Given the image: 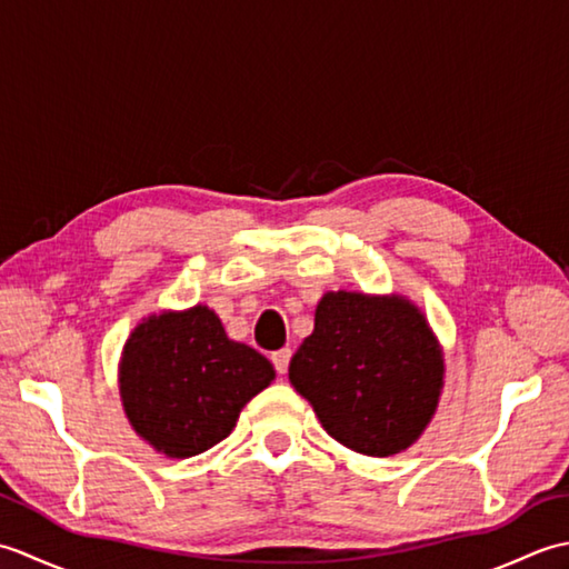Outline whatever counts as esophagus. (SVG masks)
<instances>
[{
  "label": "esophagus",
  "mask_w": 569,
  "mask_h": 569,
  "mask_svg": "<svg viewBox=\"0 0 569 569\" xmlns=\"http://www.w3.org/2000/svg\"><path fill=\"white\" fill-rule=\"evenodd\" d=\"M291 349L288 347H283V349H278V352H273V357H271V361H273V367H276V371L278 373H286L288 371V365H291Z\"/></svg>",
  "instance_id": "esophagus-1"
}]
</instances>
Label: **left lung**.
Wrapping results in <instances>:
<instances>
[{
	"mask_svg": "<svg viewBox=\"0 0 569 569\" xmlns=\"http://www.w3.org/2000/svg\"><path fill=\"white\" fill-rule=\"evenodd\" d=\"M293 389L349 450L413 445L440 401L445 365L426 316L403 296L325 293L288 367Z\"/></svg>",
	"mask_w": 569,
	"mask_h": 569,
	"instance_id": "1",
	"label": "left lung"
}]
</instances>
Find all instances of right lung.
<instances>
[{
  "mask_svg": "<svg viewBox=\"0 0 569 569\" xmlns=\"http://www.w3.org/2000/svg\"><path fill=\"white\" fill-rule=\"evenodd\" d=\"M276 379L271 361L229 340L208 306L139 322L119 361L124 413L156 452L186 459L234 430L253 396Z\"/></svg>",
  "mask_w": 569,
  "mask_h": 569,
  "instance_id": "add662e5",
  "label": "right lung"
}]
</instances>
